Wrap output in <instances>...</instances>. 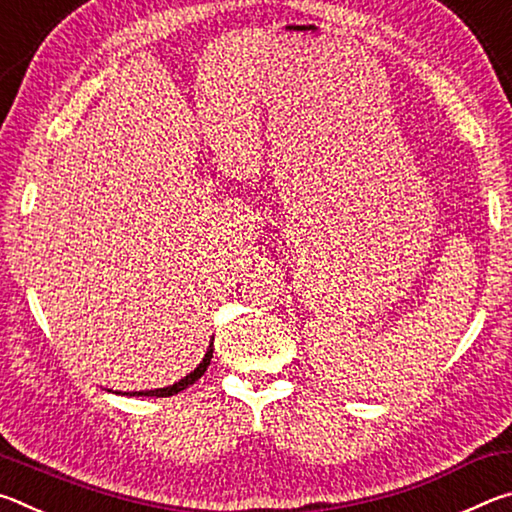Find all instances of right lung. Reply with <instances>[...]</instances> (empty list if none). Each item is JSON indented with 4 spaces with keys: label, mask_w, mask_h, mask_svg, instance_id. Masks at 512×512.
I'll use <instances>...</instances> for the list:
<instances>
[{
    "label": "right lung",
    "mask_w": 512,
    "mask_h": 512,
    "mask_svg": "<svg viewBox=\"0 0 512 512\" xmlns=\"http://www.w3.org/2000/svg\"><path fill=\"white\" fill-rule=\"evenodd\" d=\"M212 352H214V345L210 343V348H207L203 361L198 363V366H196L192 372H189L187 377L176 381V384H173V386L155 388V391H135V393H131V395H137V397H169V395H176V393H180V391H185L187 386H192L194 381H198V379H201V377L205 375V370H207V366H210V361H212ZM124 395H128V393H124Z\"/></svg>",
    "instance_id": "right-lung-1"
}]
</instances>
